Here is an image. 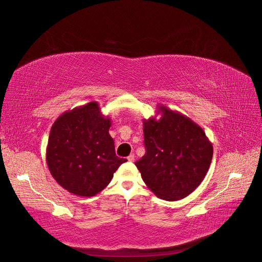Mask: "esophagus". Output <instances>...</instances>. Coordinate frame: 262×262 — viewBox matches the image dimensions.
Listing matches in <instances>:
<instances>
[{
    "mask_svg": "<svg viewBox=\"0 0 262 262\" xmlns=\"http://www.w3.org/2000/svg\"><path fill=\"white\" fill-rule=\"evenodd\" d=\"M127 160H128L129 162H134V161H135V155L130 154L128 157H127Z\"/></svg>",
    "mask_w": 262,
    "mask_h": 262,
    "instance_id": "34e87169",
    "label": "esophagus"
}]
</instances>
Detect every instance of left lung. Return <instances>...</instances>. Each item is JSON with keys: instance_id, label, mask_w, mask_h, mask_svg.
Listing matches in <instances>:
<instances>
[{"instance_id": "1", "label": "left lung", "mask_w": 262, "mask_h": 262, "mask_svg": "<svg viewBox=\"0 0 262 262\" xmlns=\"http://www.w3.org/2000/svg\"><path fill=\"white\" fill-rule=\"evenodd\" d=\"M155 117L144 119L146 153L135 165L157 198L178 201L201 184L211 165L213 147L192 119L165 106Z\"/></svg>"}]
</instances>
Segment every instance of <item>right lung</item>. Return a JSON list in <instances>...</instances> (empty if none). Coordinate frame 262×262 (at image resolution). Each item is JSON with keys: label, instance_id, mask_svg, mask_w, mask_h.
<instances>
[{"label": "right lung", "instance_id": "add662e5", "mask_svg": "<svg viewBox=\"0 0 262 262\" xmlns=\"http://www.w3.org/2000/svg\"><path fill=\"white\" fill-rule=\"evenodd\" d=\"M112 119L97 101L64 112L54 121L47 146V164L53 179L79 196H95L121 164L109 135Z\"/></svg>", "mask_w": 262, "mask_h": 262}]
</instances>
